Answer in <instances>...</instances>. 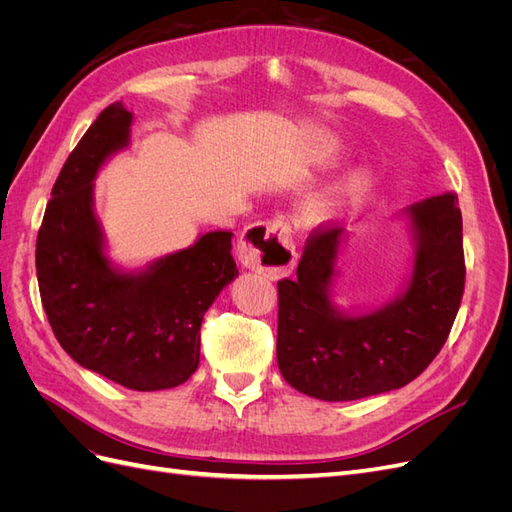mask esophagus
Listing matches in <instances>:
<instances>
[{"mask_svg": "<svg viewBox=\"0 0 512 512\" xmlns=\"http://www.w3.org/2000/svg\"><path fill=\"white\" fill-rule=\"evenodd\" d=\"M237 256L247 269L267 275L271 280L290 275L297 265L290 224L275 218L245 228L237 245Z\"/></svg>", "mask_w": 512, "mask_h": 512, "instance_id": "obj_1", "label": "esophagus"}]
</instances>
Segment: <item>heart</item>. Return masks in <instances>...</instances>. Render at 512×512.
Listing matches in <instances>:
<instances>
[{
  "label": "heart",
  "instance_id": "1",
  "mask_svg": "<svg viewBox=\"0 0 512 512\" xmlns=\"http://www.w3.org/2000/svg\"><path fill=\"white\" fill-rule=\"evenodd\" d=\"M376 185V175L369 166H352L333 179L318 196V207L331 211L350 203H359Z\"/></svg>",
  "mask_w": 512,
  "mask_h": 512
}]
</instances>
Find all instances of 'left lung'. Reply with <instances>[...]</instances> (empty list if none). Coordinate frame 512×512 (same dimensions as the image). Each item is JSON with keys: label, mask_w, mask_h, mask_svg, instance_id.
<instances>
[{"label": "left lung", "mask_w": 512, "mask_h": 512, "mask_svg": "<svg viewBox=\"0 0 512 512\" xmlns=\"http://www.w3.org/2000/svg\"><path fill=\"white\" fill-rule=\"evenodd\" d=\"M457 194L444 192L399 213L414 260L391 301L346 309L333 299L344 228L316 230L294 280L277 282V365L284 380L322 401H354L401 389L436 359L457 316L466 280Z\"/></svg>", "instance_id": "left-lung-1"}]
</instances>
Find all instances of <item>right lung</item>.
Listing matches in <instances>:
<instances>
[{"label":"right lung","mask_w":512,"mask_h":512,"mask_svg":"<svg viewBox=\"0 0 512 512\" xmlns=\"http://www.w3.org/2000/svg\"><path fill=\"white\" fill-rule=\"evenodd\" d=\"M132 119L121 102L104 108L68 156L38 232L36 273L46 318L76 363L132 391H162L196 371L203 316L239 269L224 230L141 269L108 256L94 181L130 145Z\"/></svg>","instance_id":"right-lung-1"}]
</instances>
